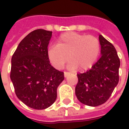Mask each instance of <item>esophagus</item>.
<instances>
[{
  "label": "esophagus",
  "instance_id": "esophagus-1",
  "mask_svg": "<svg viewBox=\"0 0 129 129\" xmlns=\"http://www.w3.org/2000/svg\"><path fill=\"white\" fill-rule=\"evenodd\" d=\"M68 74H69V73H68V72H64V77H67L68 75Z\"/></svg>",
  "mask_w": 129,
  "mask_h": 129
}]
</instances>
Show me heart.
<instances>
[{"label": "heart", "mask_w": 129, "mask_h": 129, "mask_svg": "<svg viewBox=\"0 0 129 129\" xmlns=\"http://www.w3.org/2000/svg\"><path fill=\"white\" fill-rule=\"evenodd\" d=\"M99 40L91 35L76 32H66L57 40V44L50 45L47 50V56L52 66L57 70L70 61L68 69L80 71L90 69L99 56Z\"/></svg>", "instance_id": "1"}]
</instances>
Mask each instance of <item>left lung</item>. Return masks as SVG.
Instances as JSON below:
<instances>
[{
    "label": "left lung",
    "instance_id": "1",
    "mask_svg": "<svg viewBox=\"0 0 129 129\" xmlns=\"http://www.w3.org/2000/svg\"><path fill=\"white\" fill-rule=\"evenodd\" d=\"M101 57L91 69L77 74L78 83L75 94L85 105L97 106L105 103L111 97L119 82L120 61L113 44L101 34Z\"/></svg>",
    "mask_w": 129,
    "mask_h": 129
}]
</instances>
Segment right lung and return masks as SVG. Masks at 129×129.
<instances>
[{
	"instance_id": "1",
	"label": "right lung",
	"mask_w": 129,
	"mask_h": 129,
	"mask_svg": "<svg viewBox=\"0 0 129 129\" xmlns=\"http://www.w3.org/2000/svg\"><path fill=\"white\" fill-rule=\"evenodd\" d=\"M52 32L36 29L18 44L11 61L10 79L17 97L30 108L42 110L56 99V90L64 79L47 56Z\"/></svg>"
}]
</instances>
